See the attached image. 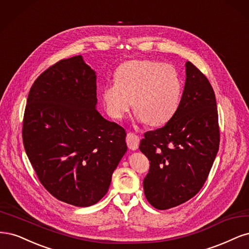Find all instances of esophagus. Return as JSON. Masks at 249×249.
Here are the masks:
<instances>
[{"label":"esophagus","instance_id":"obj_1","mask_svg":"<svg viewBox=\"0 0 249 249\" xmlns=\"http://www.w3.org/2000/svg\"><path fill=\"white\" fill-rule=\"evenodd\" d=\"M126 142H127V146L130 150H136L139 148L140 145V138L139 135H136L133 132H129L127 133L126 136Z\"/></svg>","mask_w":249,"mask_h":249}]
</instances>
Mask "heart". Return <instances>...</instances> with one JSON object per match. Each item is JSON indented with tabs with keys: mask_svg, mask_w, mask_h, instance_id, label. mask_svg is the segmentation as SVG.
<instances>
[{
	"mask_svg": "<svg viewBox=\"0 0 249 249\" xmlns=\"http://www.w3.org/2000/svg\"><path fill=\"white\" fill-rule=\"evenodd\" d=\"M182 85L173 67L150 60H132L116 70L115 82L102 90L109 117L120 120L132 107L135 117L151 126L167 123L180 107Z\"/></svg>",
	"mask_w": 249,
	"mask_h": 249,
	"instance_id": "1",
	"label": "heart"
}]
</instances>
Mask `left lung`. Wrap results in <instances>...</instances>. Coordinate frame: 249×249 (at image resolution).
Wrapping results in <instances>:
<instances>
[{"mask_svg": "<svg viewBox=\"0 0 249 249\" xmlns=\"http://www.w3.org/2000/svg\"><path fill=\"white\" fill-rule=\"evenodd\" d=\"M180 107L163 127L147 131L140 150L149 161L143 179L148 202L158 210L179 206L203 187L219 148L218 113L213 88L192 63Z\"/></svg>", "mask_w": 249, "mask_h": 249, "instance_id": "1", "label": "left lung"}]
</instances>
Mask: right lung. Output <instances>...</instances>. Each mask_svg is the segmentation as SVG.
I'll list each match as a JSON object with an SVG mask.
<instances>
[{
    "label": "right lung",
    "instance_id": "obj_1",
    "mask_svg": "<svg viewBox=\"0 0 249 249\" xmlns=\"http://www.w3.org/2000/svg\"><path fill=\"white\" fill-rule=\"evenodd\" d=\"M96 104L95 71L75 55L37 77L23 115V147L39 181L76 207L106 196L127 151L124 128L104 119Z\"/></svg>",
    "mask_w": 249,
    "mask_h": 249
}]
</instances>
